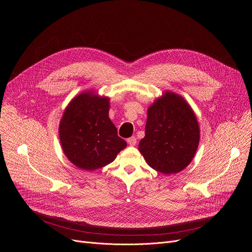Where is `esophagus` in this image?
<instances>
[{"mask_svg": "<svg viewBox=\"0 0 252 252\" xmlns=\"http://www.w3.org/2000/svg\"><path fill=\"white\" fill-rule=\"evenodd\" d=\"M127 143L129 146H131V147H133V146H135L136 145V137L135 136H131V137H129V138H127Z\"/></svg>", "mask_w": 252, "mask_h": 252, "instance_id": "obj_1", "label": "esophagus"}]
</instances>
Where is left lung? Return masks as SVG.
Masks as SVG:
<instances>
[{
    "mask_svg": "<svg viewBox=\"0 0 252 252\" xmlns=\"http://www.w3.org/2000/svg\"><path fill=\"white\" fill-rule=\"evenodd\" d=\"M198 143V122L183 96L165 92L149 107L146 135L138 150L152 168L163 174L182 171L192 160Z\"/></svg>",
    "mask_w": 252,
    "mask_h": 252,
    "instance_id": "8db88e82",
    "label": "left lung"
}]
</instances>
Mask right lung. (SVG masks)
I'll return each instance as SVG.
<instances>
[{
    "mask_svg": "<svg viewBox=\"0 0 252 252\" xmlns=\"http://www.w3.org/2000/svg\"><path fill=\"white\" fill-rule=\"evenodd\" d=\"M110 98L93 92L77 95L65 107L60 123L62 149L77 167L94 170L115 160L126 147L109 118Z\"/></svg>",
    "mask_w": 252,
    "mask_h": 252,
    "instance_id": "obj_1",
    "label": "right lung"
}]
</instances>
